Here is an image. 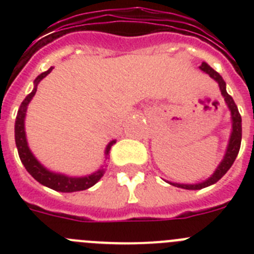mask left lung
<instances>
[{
    "mask_svg": "<svg viewBox=\"0 0 254 254\" xmlns=\"http://www.w3.org/2000/svg\"><path fill=\"white\" fill-rule=\"evenodd\" d=\"M199 69H202L203 72H206L207 75H210V77H212L215 81L219 84L220 91H221V95L224 96V100H225L226 105H228L230 114H232V133H230V138H229L228 147H226V152L224 155V159L221 160V163L219 164V167L216 168V170L214 172V174L207 178L206 181L201 182V183H196V185H181V183H173L169 182L172 186H176L179 188H185V190H202V188L208 187V186L216 183L219 179L223 178L225 176V173L230 169V167L233 165V163L237 159V155L241 149V142H242V117L238 111L237 104L234 103L233 98L226 93V84L223 80V77L219 75V73L215 71L212 67L208 66L206 62H202V64L199 66Z\"/></svg>",
    "mask_w": 254,
    "mask_h": 254,
    "instance_id": "obj_1",
    "label": "left lung"
}]
</instances>
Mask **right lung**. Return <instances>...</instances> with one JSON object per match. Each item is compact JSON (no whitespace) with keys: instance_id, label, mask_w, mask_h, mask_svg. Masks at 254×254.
Instances as JSON below:
<instances>
[{"instance_id":"1","label":"right lung","mask_w":254,"mask_h":254,"mask_svg":"<svg viewBox=\"0 0 254 254\" xmlns=\"http://www.w3.org/2000/svg\"><path fill=\"white\" fill-rule=\"evenodd\" d=\"M53 69V67L46 71V72L40 73L37 78L34 80V89L26 96L24 102L20 105L19 111H17L16 121H15V142H16L17 152H19L20 160L24 164L25 169L28 170V173L30 174L35 181H38L40 185L46 186V187L52 188V190H57V192H77V190H84L87 188L93 187L96 182L100 181L103 176H104L105 169L102 167V169L96 170L93 174H89V176L85 177H69L64 176V174H60V173L51 172V170L47 169L46 167H43L39 161L37 160L33 152L30 151L28 146V141H26V134H25V116H26V109H28V105L30 103V100L33 99V96L35 95L38 89V84H39L44 77H46L48 73H51V71ZM116 143V140L111 141L108 143L107 147H105V159H108V155L111 151V147Z\"/></svg>"}]
</instances>
